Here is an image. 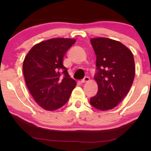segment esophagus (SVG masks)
Returning <instances> with one entry per match:
<instances>
[{
    "label": "esophagus",
    "mask_w": 151,
    "mask_h": 151,
    "mask_svg": "<svg viewBox=\"0 0 151 151\" xmlns=\"http://www.w3.org/2000/svg\"><path fill=\"white\" fill-rule=\"evenodd\" d=\"M89 81H90V79H89V77H84V79H82V80L81 81V83L89 82Z\"/></svg>",
    "instance_id": "obj_1"
}]
</instances>
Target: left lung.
I'll list each match as a JSON object with an SVG mask.
<instances>
[{"instance_id": "8db88e82", "label": "left lung", "mask_w": 151, "mask_h": 151, "mask_svg": "<svg viewBox=\"0 0 151 151\" xmlns=\"http://www.w3.org/2000/svg\"><path fill=\"white\" fill-rule=\"evenodd\" d=\"M96 55L98 72L94 79L98 85L90 104L100 111L115 108L129 93L135 77L132 52L119 41L106 37L90 40Z\"/></svg>"}]
</instances>
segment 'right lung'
Returning <instances> with one entry per match:
<instances>
[{"instance_id":"right-lung-1","label":"right lung","mask_w":151,"mask_h":151,"mask_svg":"<svg viewBox=\"0 0 151 151\" xmlns=\"http://www.w3.org/2000/svg\"><path fill=\"white\" fill-rule=\"evenodd\" d=\"M75 42L71 38L47 40L32 47L24 60L22 71L27 89L37 104L47 111L65 105L77 84L62 64L66 52Z\"/></svg>"}]
</instances>
